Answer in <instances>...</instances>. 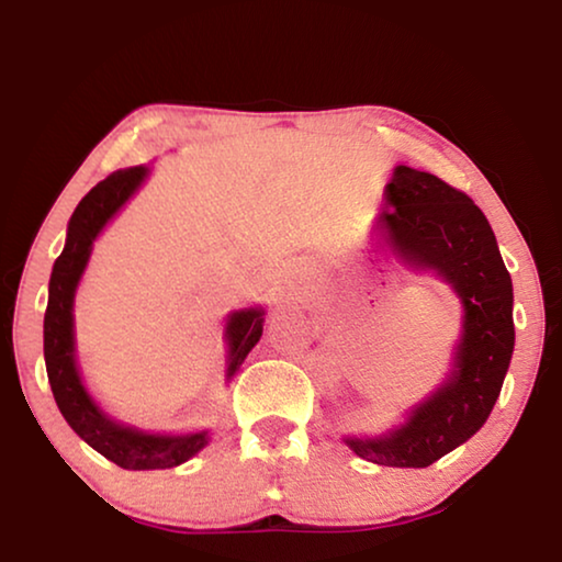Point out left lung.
<instances>
[{"label":"left lung","mask_w":562,"mask_h":562,"mask_svg":"<svg viewBox=\"0 0 562 562\" xmlns=\"http://www.w3.org/2000/svg\"><path fill=\"white\" fill-rule=\"evenodd\" d=\"M373 233L406 263L442 276L463 299V340L452 379L379 440H348L375 465L427 468L479 432L494 409L514 350L512 276L473 199L417 168L398 166Z\"/></svg>","instance_id":"8db88e82"}]
</instances>
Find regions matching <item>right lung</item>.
Wrapping results in <instances>:
<instances>
[{
    "mask_svg": "<svg viewBox=\"0 0 562 562\" xmlns=\"http://www.w3.org/2000/svg\"><path fill=\"white\" fill-rule=\"evenodd\" d=\"M148 168L135 166L127 171H117L99 181L87 196L81 199L68 222L66 248L56 258L48 286V310L43 322V352L45 371H48L50 391L56 398L60 414L71 425L83 442H89L106 460L117 463L125 471H164L187 463L204 448L206 432L166 437V435H145L133 427L117 425L83 389L76 371L74 360V294L79 279L87 268L91 243L102 233V227L114 217V212L135 194L140 187ZM263 335V312L243 310L235 312L227 322L229 340V366L227 375H233L245 356L256 348Z\"/></svg>",
    "mask_w": 562,
    "mask_h": 562,
    "instance_id": "add662e5",
    "label": "right lung"
}]
</instances>
